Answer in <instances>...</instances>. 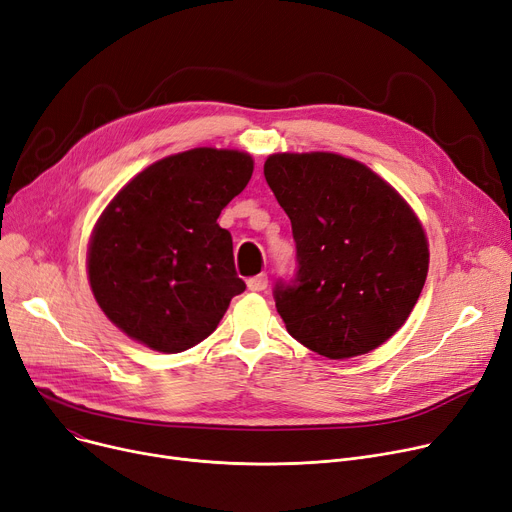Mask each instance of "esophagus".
<instances>
[{"label":"esophagus","instance_id":"obj_1","mask_svg":"<svg viewBox=\"0 0 512 512\" xmlns=\"http://www.w3.org/2000/svg\"><path fill=\"white\" fill-rule=\"evenodd\" d=\"M266 285H269V277H266V275H256V277L248 279V289L250 291H264Z\"/></svg>","mask_w":512,"mask_h":512}]
</instances>
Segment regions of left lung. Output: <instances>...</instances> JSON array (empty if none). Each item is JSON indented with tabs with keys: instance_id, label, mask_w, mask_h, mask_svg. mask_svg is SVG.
Returning <instances> with one entry per match:
<instances>
[{
	"instance_id": "obj_1",
	"label": "left lung",
	"mask_w": 512,
	"mask_h": 512,
	"mask_svg": "<svg viewBox=\"0 0 512 512\" xmlns=\"http://www.w3.org/2000/svg\"><path fill=\"white\" fill-rule=\"evenodd\" d=\"M264 177L296 241V277L273 291L289 335L331 360L379 348L427 279L417 214L369 166L331 152L273 154Z\"/></svg>"
}]
</instances>
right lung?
<instances>
[{"label":"right lung","mask_w":512,"mask_h":512,"mask_svg":"<svg viewBox=\"0 0 512 512\" xmlns=\"http://www.w3.org/2000/svg\"><path fill=\"white\" fill-rule=\"evenodd\" d=\"M246 152L193 148L133 177L95 223L87 273L108 319L135 342L175 354L206 339L246 289L216 218L246 189Z\"/></svg>","instance_id":"add662e5"}]
</instances>
